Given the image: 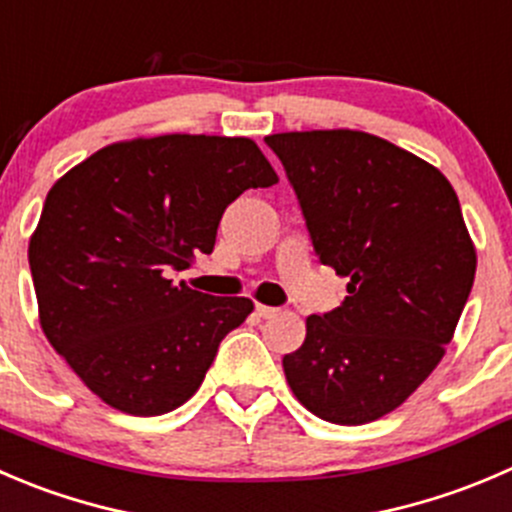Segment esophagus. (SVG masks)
Instances as JSON below:
<instances>
[{
  "label": "esophagus",
  "instance_id": "esophagus-1",
  "mask_svg": "<svg viewBox=\"0 0 512 512\" xmlns=\"http://www.w3.org/2000/svg\"><path fill=\"white\" fill-rule=\"evenodd\" d=\"M255 312L262 317V320H272V317L280 315V310H277V307H270V305H257Z\"/></svg>",
  "mask_w": 512,
  "mask_h": 512
}]
</instances>
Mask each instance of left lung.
<instances>
[{
	"label": "left lung",
	"instance_id": "1",
	"mask_svg": "<svg viewBox=\"0 0 512 512\" xmlns=\"http://www.w3.org/2000/svg\"><path fill=\"white\" fill-rule=\"evenodd\" d=\"M300 200L322 265L347 297L307 317L282 357L295 398L335 425L393 413L453 340L478 255L448 177L413 152L357 130L265 137Z\"/></svg>",
	"mask_w": 512,
	"mask_h": 512
}]
</instances>
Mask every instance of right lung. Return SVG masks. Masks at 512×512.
Here are the masks:
<instances>
[{"label": "right lung", "instance_id": "add662e5", "mask_svg": "<svg viewBox=\"0 0 512 512\" xmlns=\"http://www.w3.org/2000/svg\"><path fill=\"white\" fill-rule=\"evenodd\" d=\"M277 172L250 137L114 142L59 177L29 237L39 325L109 408L165 415L197 393L247 297L175 285L215 247L222 212Z\"/></svg>", "mask_w": 512, "mask_h": 512}]
</instances>
